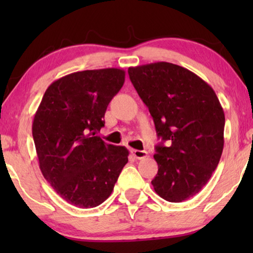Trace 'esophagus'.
<instances>
[{"label":"esophagus","mask_w":253,"mask_h":253,"mask_svg":"<svg viewBox=\"0 0 253 253\" xmlns=\"http://www.w3.org/2000/svg\"><path fill=\"white\" fill-rule=\"evenodd\" d=\"M131 154L136 159H144L147 157L146 151H139V150H131Z\"/></svg>","instance_id":"obj_1"}]
</instances>
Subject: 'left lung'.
<instances>
[{
    "label": "left lung",
    "mask_w": 253,
    "mask_h": 253,
    "mask_svg": "<svg viewBox=\"0 0 253 253\" xmlns=\"http://www.w3.org/2000/svg\"><path fill=\"white\" fill-rule=\"evenodd\" d=\"M127 74L161 139L154 154L155 192L170 203L192 198L210 181L223 150L224 113L215 92L168 62L129 68Z\"/></svg>",
    "instance_id": "8db88e82"
}]
</instances>
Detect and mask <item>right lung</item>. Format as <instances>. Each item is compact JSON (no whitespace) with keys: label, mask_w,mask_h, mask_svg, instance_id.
Segmentation results:
<instances>
[{"label":"right lung","mask_w":253,"mask_h":253,"mask_svg":"<svg viewBox=\"0 0 253 253\" xmlns=\"http://www.w3.org/2000/svg\"><path fill=\"white\" fill-rule=\"evenodd\" d=\"M124 79L126 71L116 68L64 76L48 86L34 115L40 170L57 195L79 209L105 202L127 162L126 147L95 136Z\"/></svg>","instance_id":"add662e5"}]
</instances>
